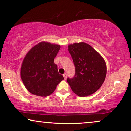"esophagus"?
Instances as JSON below:
<instances>
[{"instance_id": "esophagus-1", "label": "esophagus", "mask_w": 131, "mask_h": 131, "mask_svg": "<svg viewBox=\"0 0 131 131\" xmlns=\"http://www.w3.org/2000/svg\"><path fill=\"white\" fill-rule=\"evenodd\" d=\"M63 76H64V79H67V74H66V73H64V74H63Z\"/></svg>"}]
</instances>
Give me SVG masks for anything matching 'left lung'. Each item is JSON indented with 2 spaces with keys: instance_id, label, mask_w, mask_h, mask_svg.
I'll return each mask as SVG.
<instances>
[{
  "instance_id": "8db88e82",
  "label": "left lung",
  "mask_w": 131,
  "mask_h": 131,
  "mask_svg": "<svg viewBox=\"0 0 131 131\" xmlns=\"http://www.w3.org/2000/svg\"><path fill=\"white\" fill-rule=\"evenodd\" d=\"M68 50L73 60L75 75L68 78L73 92L82 97L95 92L104 82L107 67L104 60L92 46L84 42L71 44Z\"/></svg>"
}]
</instances>
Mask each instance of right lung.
<instances>
[{"mask_svg": "<svg viewBox=\"0 0 131 131\" xmlns=\"http://www.w3.org/2000/svg\"><path fill=\"white\" fill-rule=\"evenodd\" d=\"M60 49L59 45L42 42L27 53L21 66V77L30 93L40 96L49 95L64 79L54 63Z\"/></svg>", "mask_w": 131, "mask_h": 131, "instance_id": "add662e5", "label": "right lung"}]
</instances>
